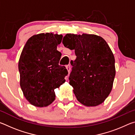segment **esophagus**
I'll use <instances>...</instances> for the list:
<instances>
[{
	"label": "esophagus",
	"instance_id": "obj_1",
	"mask_svg": "<svg viewBox=\"0 0 135 135\" xmlns=\"http://www.w3.org/2000/svg\"><path fill=\"white\" fill-rule=\"evenodd\" d=\"M66 68H67V71H68V73H70V70H71V67H70V65H68L66 66Z\"/></svg>",
	"mask_w": 135,
	"mask_h": 135
}]
</instances>
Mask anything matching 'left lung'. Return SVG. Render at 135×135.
<instances>
[{"label": "left lung", "instance_id": "8db88e82", "mask_svg": "<svg viewBox=\"0 0 135 135\" xmlns=\"http://www.w3.org/2000/svg\"><path fill=\"white\" fill-rule=\"evenodd\" d=\"M65 47L74 49L77 58L69 83L77 100L87 107L101 104L111 93L115 76V59L106 41L100 36L83 33L67 34Z\"/></svg>", "mask_w": 135, "mask_h": 135}]
</instances>
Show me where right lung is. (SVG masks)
I'll list each match as a JSON object with an SVG mask.
<instances>
[{
  "label": "right lung",
  "mask_w": 135,
  "mask_h": 135,
  "mask_svg": "<svg viewBox=\"0 0 135 135\" xmlns=\"http://www.w3.org/2000/svg\"><path fill=\"white\" fill-rule=\"evenodd\" d=\"M62 37L52 33L37 34L28 38L22 49L18 62L20 86L34 106L51 104L55 99L54 90L65 83L68 71L58 64L62 54L57 51Z\"/></svg>",
  "instance_id": "right-lung-1"
}]
</instances>
